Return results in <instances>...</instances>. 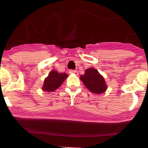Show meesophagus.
<instances>
[{
    "label": "esophagus",
    "instance_id": "esophagus-1",
    "mask_svg": "<svg viewBox=\"0 0 148 148\" xmlns=\"http://www.w3.org/2000/svg\"><path fill=\"white\" fill-rule=\"evenodd\" d=\"M69 73H70L71 74H74V75H76V76H77V75L79 74L77 71H74V70H71L70 71H69Z\"/></svg>",
    "mask_w": 148,
    "mask_h": 148
}]
</instances>
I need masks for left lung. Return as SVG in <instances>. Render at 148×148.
Instances as JSON below:
<instances>
[{
  "instance_id": "left-lung-1",
  "label": "left lung",
  "mask_w": 148,
  "mask_h": 148,
  "mask_svg": "<svg viewBox=\"0 0 148 148\" xmlns=\"http://www.w3.org/2000/svg\"><path fill=\"white\" fill-rule=\"evenodd\" d=\"M80 79L87 89L93 93H102L108 88L104 78L94 68L86 69L84 74L80 76Z\"/></svg>"
}]
</instances>
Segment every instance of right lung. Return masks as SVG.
Masks as SVG:
<instances>
[{
  "label": "right lung",
  "instance_id": "right-lung-1",
  "mask_svg": "<svg viewBox=\"0 0 148 148\" xmlns=\"http://www.w3.org/2000/svg\"><path fill=\"white\" fill-rule=\"evenodd\" d=\"M67 77L68 75L66 73H59L56 71H51L44 81L42 91L48 92H54L62 85Z\"/></svg>",
  "mask_w": 148,
  "mask_h": 148
}]
</instances>
